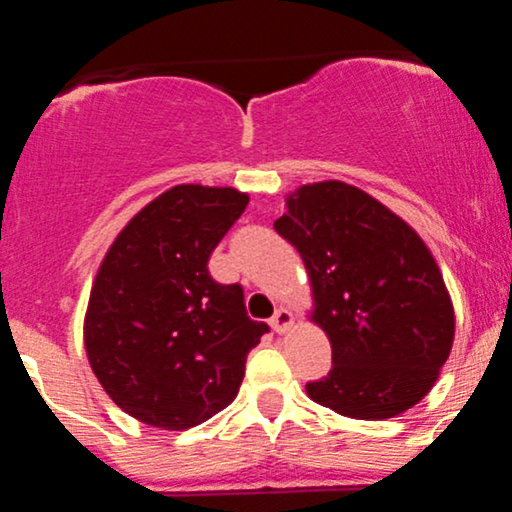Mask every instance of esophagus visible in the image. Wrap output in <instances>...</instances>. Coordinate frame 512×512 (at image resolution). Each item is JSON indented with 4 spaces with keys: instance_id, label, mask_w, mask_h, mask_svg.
Returning <instances> with one entry per match:
<instances>
[{
    "instance_id": "obj_1",
    "label": "esophagus",
    "mask_w": 512,
    "mask_h": 512,
    "mask_svg": "<svg viewBox=\"0 0 512 512\" xmlns=\"http://www.w3.org/2000/svg\"><path fill=\"white\" fill-rule=\"evenodd\" d=\"M269 325H272V330L276 334H286V332L291 330V325H293V315L286 308H279L274 313L272 320H269Z\"/></svg>"
}]
</instances>
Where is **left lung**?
Masks as SVG:
<instances>
[{
    "label": "left lung",
    "instance_id": "8db88e82",
    "mask_svg": "<svg viewBox=\"0 0 512 512\" xmlns=\"http://www.w3.org/2000/svg\"><path fill=\"white\" fill-rule=\"evenodd\" d=\"M276 233L310 276V320L332 344V370L305 385L351 419H392L421 402L455 339V310L431 250L385 204L339 180L286 197Z\"/></svg>",
    "mask_w": 512,
    "mask_h": 512
}]
</instances>
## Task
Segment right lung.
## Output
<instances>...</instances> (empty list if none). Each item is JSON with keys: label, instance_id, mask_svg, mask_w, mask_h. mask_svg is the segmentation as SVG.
I'll return each instance as SVG.
<instances>
[{"label": "right lung", "instance_id": "1", "mask_svg": "<svg viewBox=\"0 0 512 512\" xmlns=\"http://www.w3.org/2000/svg\"><path fill=\"white\" fill-rule=\"evenodd\" d=\"M248 202L233 187L175 185L105 252L86 308V356L108 397L142 424L185 431L226 409L269 332L248 317L240 284H219L207 269Z\"/></svg>", "mask_w": 512, "mask_h": 512}]
</instances>
